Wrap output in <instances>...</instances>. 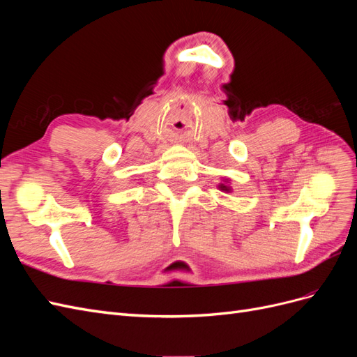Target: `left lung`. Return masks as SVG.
Wrapping results in <instances>:
<instances>
[{"mask_svg": "<svg viewBox=\"0 0 357 357\" xmlns=\"http://www.w3.org/2000/svg\"><path fill=\"white\" fill-rule=\"evenodd\" d=\"M220 189H222V190H225V192H226V190H229V188H228V186H225V185H220Z\"/></svg>", "mask_w": 357, "mask_h": 357, "instance_id": "left-lung-1", "label": "left lung"}]
</instances>
